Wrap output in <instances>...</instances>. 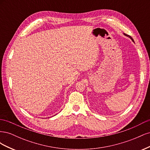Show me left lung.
I'll return each instance as SVG.
<instances>
[{
	"instance_id": "left-lung-1",
	"label": "left lung",
	"mask_w": 150,
	"mask_h": 150,
	"mask_svg": "<svg viewBox=\"0 0 150 150\" xmlns=\"http://www.w3.org/2000/svg\"><path fill=\"white\" fill-rule=\"evenodd\" d=\"M123 34H124V35H125V36H127V37H128L129 38H130V39H131V40H132V41H133V42H134V40L133 39V38H131V36H129V35H127V34H125V33H123Z\"/></svg>"
}]
</instances>
